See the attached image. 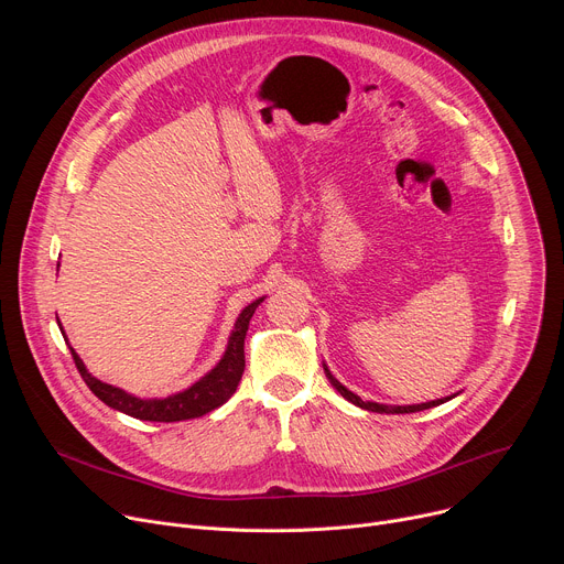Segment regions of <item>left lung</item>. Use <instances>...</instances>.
Instances as JSON below:
<instances>
[{
  "label": "left lung",
  "instance_id": "1",
  "mask_svg": "<svg viewBox=\"0 0 564 564\" xmlns=\"http://www.w3.org/2000/svg\"><path fill=\"white\" fill-rule=\"evenodd\" d=\"M324 372H327V379L332 381V387L345 398V400H349L351 404H357V406H361V409H366V411H375V413H413V411H423V409H430V406H438V404H443V402H448V400H453L457 393H453V395H448V398H438V400H430V402H421V404H379V402H370V400H361L357 393H351L347 387H343V383L332 375V370L324 366Z\"/></svg>",
  "mask_w": 564,
  "mask_h": 564
}]
</instances>
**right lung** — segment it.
<instances>
[{"mask_svg":"<svg viewBox=\"0 0 564 564\" xmlns=\"http://www.w3.org/2000/svg\"><path fill=\"white\" fill-rule=\"evenodd\" d=\"M262 300L264 297L251 302L249 306L242 308L240 315H237L235 327L228 336V345H226V351L219 359V364L210 372H205L198 381H194L192 387H187L185 391L171 393L166 398H137L123 389L111 387V383H105L98 377H94L86 370L84 361L79 359V354L70 347L62 322L56 319V324L70 347L75 366H77L82 379L86 381V387L91 389L107 406H111L116 411H123V413H128V416L139 419V421L177 423V421L205 416V413L215 411L235 393L237 383H240L242 372H245V338H247V329H249V319L253 317V313Z\"/></svg>","mask_w":564,"mask_h":564,"instance_id":"right-lung-1","label":"right lung"}]
</instances>
